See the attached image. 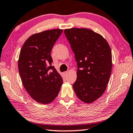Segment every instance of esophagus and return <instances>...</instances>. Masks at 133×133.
I'll return each mask as SVG.
<instances>
[{"mask_svg": "<svg viewBox=\"0 0 133 133\" xmlns=\"http://www.w3.org/2000/svg\"><path fill=\"white\" fill-rule=\"evenodd\" d=\"M68 71L64 72H63V75H65V76H66L67 75H68Z\"/></svg>", "mask_w": 133, "mask_h": 133, "instance_id": "obj_1", "label": "esophagus"}]
</instances>
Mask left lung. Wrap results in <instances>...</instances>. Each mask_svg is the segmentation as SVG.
Masks as SVG:
<instances>
[{"mask_svg": "<svg viewBox=\"0 0 133 133\" xmlns=\"http://www.w3.org/2000/svg\"><path fill=\"white\" fill-rule=\"evenodd\" d=\"M64 33L77 62L74 91L81 101L92 103L103 94L110 79V46L101 35L88 29L72 28L65 29Z\"/></svg>", "mask_w": 133, "mask_h": 133, "instance_id": "left-lung-1", "label": "left lung"}]
</instances>
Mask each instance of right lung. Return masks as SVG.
<instances>
[{
	"label": "right lung",
	"instance_id": "add662e5",
	"mask_svg": "<svg viewBox=\"0 0 133 133\" xmlns=\"http://www.w3.org/2000/svg\"><path fill=\"white\" fill-rule=\"evenodd\" d=\"M62 31L53 29L32 35L20 50L18 68L23 85L30 96L39 103L52 102L63 83L52 66L51 57V50Z\"/></svg>",
	"mask_w": 133,
	"mask_h": 133
}]
</instances>
